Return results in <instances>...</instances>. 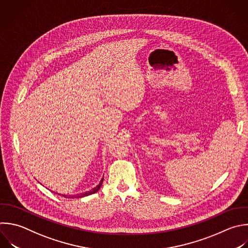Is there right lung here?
<instances>
[{
	"label": "right lung",
	"mask_w": 248,
	"mask_h": 248,
	"mask_svg": "<svg viewBox=\"0 0 248 248\" xmlns=\"http://www.w3.org/2000/svg\"><path fill=\"white\" fill-rule=\"evenodd\" d=\"M103 180H104V177L102 178L100 184H99L98 186H96L95 188H93L92 190H90V191H87V192H84V193H80V194H77V195H62V196L65 197V198H68V199H74V198H81V197H85V196L92 195V194L96 193V192L101 188L102 183H103ZM59 195H61V194H59Z\"/></svg>",
	"instance_id": "add662e5"
}]
</instances>
